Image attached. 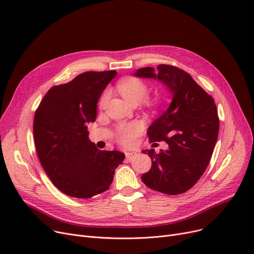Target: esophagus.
Segmentation results:
<instances>
[{
    "label": "esophagus",
    "mask_w": 254,
    "mask_h": 254,
    "mask_svg": "<svg viewBox=\"0 0 254 254\" xmlns=\"http://www.w3.org/2000/svg\"><path fill=\"white\" fill-rule=\"evenodd\" d=\"M136 156V153L135 152H127L126 153V157L128 159V161H131L132 158H134Z\"/></svg>",
    "instance_id": "34e87169"
}]
</instances>
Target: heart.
Segmentation results:
<instances>
[{
  "label": "heart",
  "mask_w": 254,
  "mask_h": 254,
  "mask_svg": "<svg viewBox=\"0 0 254 254\" xmlns=\"http://www.w3.org/2000/svg\"><path fill=\"white\" fill-rule=\"evenodd\" d=\"M118 91L128 103L138 104L146 97L148 92V85L137 77H127L123 79L117 85ZM108 92H105L100 100V106L104 107L108 100ZM141 126L138 123L120 125L116 130L117 141L123 145H129L140 134Z\"/></svg>",
  "instance_id": "1"
}]
</instances>
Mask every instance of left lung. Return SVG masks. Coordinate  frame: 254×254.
I'll use <instances>...</instances> for the list:
<instances>
[{
    "mask_svg": "<svg viewBox=\"0 0 254 254\" xmlns=\"http://www.w3.org/2000/svg\"><path fill=\"white\" fill-rule=\"evenodd\" d=\"M134 75L158 80L172 95L167 110L147 130L150 142L165 141L169 147L159 153L154 149L142 151L152 164L141 179L153 190L183 193L204 174L214 150L219 130L214 100L189 73L174 65L159 64L156 70L146 66Z\"/></svg>",
    "mask_w": 254,
    "mask_h": 254,
    "instance_id": "obj_1",
    "label": "left lung"
}]
</instances>
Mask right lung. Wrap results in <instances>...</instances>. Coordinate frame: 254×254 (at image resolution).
Instances as JSON below:
<instances>
[{"instance_id": "right-lung-1", "label": "right lung", "mask_w": 254, "mask_h": 254, "mask_svg": "<svg viewBox=\"0 0 254 254\" xmlns=\"http://www.w3.org/2000/svg\"><path fill=\"white\" fill-rule=\"evenodd\" d=\"M116 71L85 72L51 87L34 118V140L41 165L64 193L88 198L109 189L125 154L100 150L88 139L102 92Z\"/></svg>"}]
</instances>
